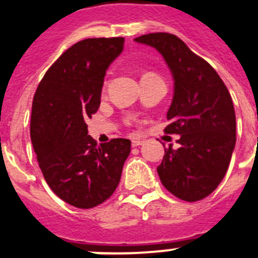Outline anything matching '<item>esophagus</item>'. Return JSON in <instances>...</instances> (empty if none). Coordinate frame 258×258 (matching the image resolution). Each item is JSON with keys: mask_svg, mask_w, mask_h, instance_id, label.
I'll use <instances>...</instances> for the list:
<instances>
[{"mask_svg": "<svg viewBox=\"0 0 258 258\" xmlns=\"http://www.w3.org/2000/svg\"><path fill=\"white\" fill-rule=\"evenodd\" d=\"M143 143V141L142 140H133L132 141V146H133V147H137V146H141Z\"/></svg>", "mask_w": 258, "mask_h": 258, "instance_id": "34e87169", "label": "esophagus"}]
</instances>
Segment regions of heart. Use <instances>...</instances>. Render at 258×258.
<instances>
[{
    "instance_id": "1",
    "label": "heart",
    "mask_w": 258,
    "mask_h": 258,
    "mask_svg": "<svg viewBox=\"0 0 258 258\" xmlns=\"http://www.w3.org/2000/svg\"><path fill=\"white\" fill-rule=\"evenodd\" d=\"M151 75H155V74H151V72H146V74L143 75V77H145V76H151Z\"/></svg>"
}]
</instances>
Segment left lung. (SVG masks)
I'll return each instance as SVG.
<instances>
[{
	"label": "left lung",
	"mask_w": 258,
	"mask_h": 258,
	"mask_svg": "<svg viewBox=\"0 0 258 258\" xmlns=\"http://www.w3.org/2000/svg\"><path fill=\"white\" fill-rule=\"evenodd\" d=\"M155 47L174 79V95L166 113V134H179V147L165 149L157 166L161 183L184 202L211 195L229 168L236 142L231 95L208 61L191 51L181 38L156 32L134 38Z\"/></svg>",
	"instance_id": "left-lung-1"
}]
</instances>
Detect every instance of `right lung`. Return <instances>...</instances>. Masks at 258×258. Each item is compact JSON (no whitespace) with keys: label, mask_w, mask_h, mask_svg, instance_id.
I'll list each match as a JSON object with an SVG mask.
<instances>
[{"label":"right lung","mask_w":258,"mask_h":258,"mask_svg":"<svg viewBox=\"0 0 258 258\" xmlns=\"http://www.w3.org/2000/svg\"><path fill=\"white\" fill-rule=\"evenodd\" d=\"M124 41L86 38L72 45L47 70L33 97L31 141L40 169L49 187L76 208L106 202L131 154L125 138L98 146L86 125L99 108L104 75Z\"/></svg>","instance_id":"add662e5"}]
</instances>
